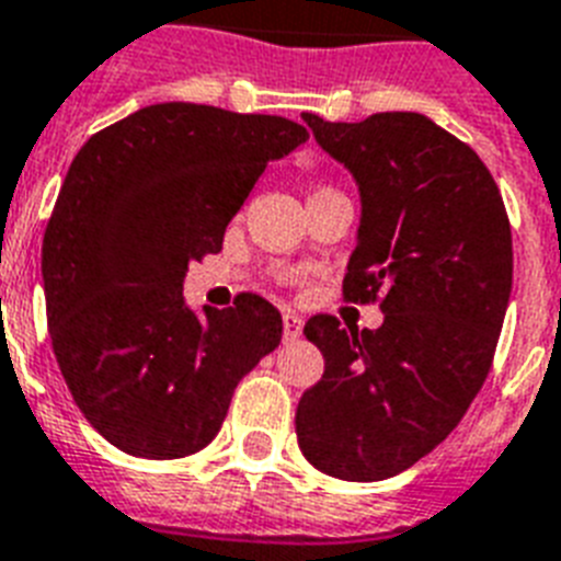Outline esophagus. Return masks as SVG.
I'll use <instances>...</instances> for the list:
<instances>
[{
	"instance_id": "1",
	"label": "esophagus",
	"mask_w": 561,
	"mask_h": 561,
	"mask_svg": "<svg viewBox=\"0 0 561 561\" xmlns=\"http://www.w3.org/2000/svg\"><path fill=\"white\" fill-rule=\"evenodd\" d=\"M282 329H285V341H297L302 334V317L294 314V311H285L282 314Z\"/></svg>"
}]
</instances>
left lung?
Listing matches in <instances>:
<instances>
[{
    "instance_id": "1",
    "label": "left lung",
    "mask_w": 561,
    "mask_h": 561,
    "mask_svg": "<svg viewBox=\"0 0 561 561\" xmlns=\"http://www.w3.org/2000/svg\"><path fill=\"white\" fill-rule=\"evenodd\" d=\"M302 118L358 183L343 297L381 302L383 323L308 320L325 369L299 399L297 439L323 474L373 483L434 451L486 381L513 290V232L478 153L422 113Z\"/></svg>"
}]
</instances>
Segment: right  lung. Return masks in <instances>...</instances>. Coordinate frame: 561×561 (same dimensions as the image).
Listing matches in <instances>:
<instances>
[{
	"label": "right lung",
	"instance_id": "1",
	"mask_svg": "<svg viewBox=\"0 0 561 561\" xmlns=\"http://www.w3.org/2000/svg\"><path fill=\"white\" fill-rule=\"evenodd\" d=\"M306 139L290 118L169 101L99 130L72 160L43 236L48 334L75 404L118 451L206 448L238 381L279 346L267 299L194 314L183 279L218 253L267 162Z\"/></svg>",
	"mask_w": 561,
	"mask_h": 561
}]
</instances>
